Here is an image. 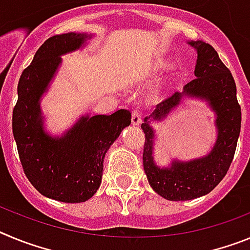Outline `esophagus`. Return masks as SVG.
Here are the masks:
<instances>
[{
	"instance_id": "obj_1",
	"label": "esophagus",
	"mask_w": 250,
	"mask_h": 250,
	"mask_svg": "<svg viewBox=\"0 0 250 250\" xmlns=\"http://www.w3.org/2000/svg\"><path fill=\"white\" fill-rule=\"evenodd\" d=\"M131 123L132 125H135V126H139L141 124V114L138 111V110H134L131 114Z\"/></svg>"
}]
</instances>
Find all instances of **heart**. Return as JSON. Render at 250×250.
<instances>
[{
  "label": "heart",
  "mask_w": 250,
  "mask_h": 250,
  "mask_svg": "<svg viewBox=\"0 0 250 250\" xmlns=\"http://www.w3.org/2000/svg\"><path fill=\"white\" fill-rule=\"evenodd\" d=\"M155 66L156 67H163V66H164V62H161V61H156Z\"/></svg>",
  "instance_id": "heart-1"
}]
</instances>
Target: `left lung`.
Instances as JSON below:
<instances>
[{"label": "left lung", "mask_w": 250, "mask_h": 250, "mask_svg": "<svg viewBox=\"0 0 250 250\" xmlns=\"http://www.w3.org/2000/svg\"><path fill=\"white\" fill-rule=\"evenodd\" d=\"M196 51L195 79L170 98L156 105L144 119L145 132L143 164L150 187L164 199L173 202L196 199L210 193L222 182L237 149L242 111L237 100V86L216 51L203 41H188ZM205 101L216 115L217 140L207 156L183 162L173 159L167 167H159L153 159L155 130L151 124L165 120L184 98Z\"/></svg>", "instance_id": "8db88e82"}]
</instances>
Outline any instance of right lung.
<instances>
[{"mask_svg":"<svg viewBox=\"0 0 250 250\" xmlns=\"http://www.w3.org/2000/svg\"><path fill=\"white\" fill-rule=\"evenodd\" d=\"M92 34L67 32L46 40L20 77L12 114L13 138L30 183L42 195L63 203L90 199L101 184L104 158L131 112L83 115L61 136L45 130L41 99L62 63L63 55L83 48Z\"/></svg>","mask_w":250,"mask_h":250,"instance_id":"obj_1","label":"right lung"}]
</instances>
